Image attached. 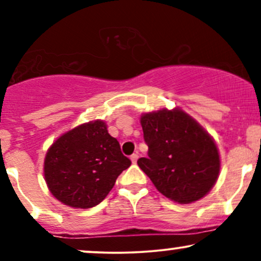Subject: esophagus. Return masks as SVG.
<instances>
[{"label": "esophagus", "mask_w": 261, "mask_h": 261, "mask_svg": "<svg viewBox=\"0 0 261 261\" xmlns=\"http://www.w3.org/2000/svg\"><path fill=\"white\" fill-rule=\"evenodd\" d=\"M130 158H131V162H133V163H136L137 160H139V154H137V153L131 154Z\"/></svg>", "instance_id": "1"}]
</instances>
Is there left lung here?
<instances>
[{
    "label": "left lung",
    "instance_id": "left-lung-1",
    "mask_svg": "<svg viewBox=\"0 0 261 261\" xmlns=\"http://www.w3.org/2000/svg\"><path fill=\"white\" fill-rule=\"evenodd\" d=\"M148 155L137 164L164 196L179 203L201 199L220 173V155L210 135L181 110L141 118Z\"/></svg>",
    "mask_w": 261,
    "mask_h": 261
}]
</instances>
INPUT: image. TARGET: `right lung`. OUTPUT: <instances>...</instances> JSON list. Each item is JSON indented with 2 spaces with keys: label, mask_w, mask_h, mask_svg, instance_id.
I'll return each mask as SVG.
<instances>
[{
  "label": "right lung",
  "mask_w": 261,
  "mask_h": 261,
  "mask_svg": "<svg viewBox=\"0 0 261 261\" xmlns=\"http://www.w3.org/2000/svg\"><path fill=\"white\" fill-rule=\"evenodd\" d=\"M131 161L110 136L106 122L81 125L59 137L44 162L45 180L59 201L89 208L106 199Z\"/></svg>",
  "instance_id": "add662e5"
}]
</instances>
